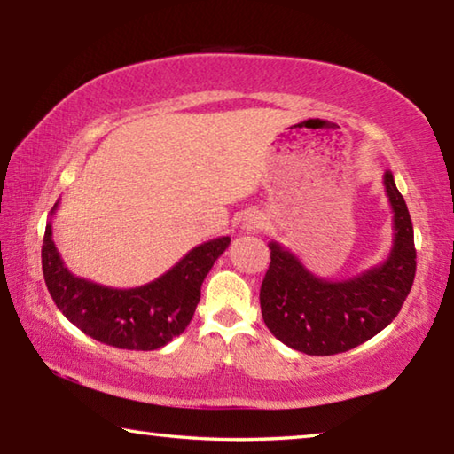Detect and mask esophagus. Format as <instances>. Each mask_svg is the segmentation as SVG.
Segmentation results:
<instances>
[{"mask_svg":"<svg viewBox=\"0 0 454 454\" xmlns=\"http://www.w3.org/2000/svg\"><path fill=\"white\" fill-rule=\"evenodd\" d=\"M264 216L260 212H250V214H246V218H244V222H242V230L246 234H256V232H260V230L264 228Z\"/></svg>","mask_w":454,"mask_h":454,"instance_id":"1","label":"esophagus"}]
</instances>
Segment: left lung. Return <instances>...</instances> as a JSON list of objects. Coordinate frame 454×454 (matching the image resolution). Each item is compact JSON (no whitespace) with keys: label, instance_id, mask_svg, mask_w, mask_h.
Here are the masks:
<instances>
[{"label":"left lung","instance_id":"left-lung-1","mask_svg":"<svg viewBox=\"0 0 454 454\" xmlns=\"http://www.w3.org/2000/svg\"><path fill=\"white\" fill-rule=\"evenodd\" d=\"M393 208V246L384 262L347 280H326L280 242H268L270 266L260 288L268 330L286 347L312 356L347 352L371 340L401 312L417 272L409 208L393 172L382 178Z\"/></svg>","mask_w":454,"mask_h":454}]
</instances>
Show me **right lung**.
<instances>
[{"label":"right lung","mask_w":454,"mask_h":454,"mask_svg":"<svg viewBox=\"0 0 454 454\" xmlns=\"http://www.w3.org/2000/svg\"><path fill=\"white\" fill-rule=\"evenodd\" d=\"M59 200L53 204V216ZM230 236L192 248L156 280L136 288H112L70 272L45 224L42 270L50 294L64 317L83 334L126 350H156L180 336L200 302V288L214 262L224 254Z\"/></svg>","instance_id":"add662e5"}]
</instances>
